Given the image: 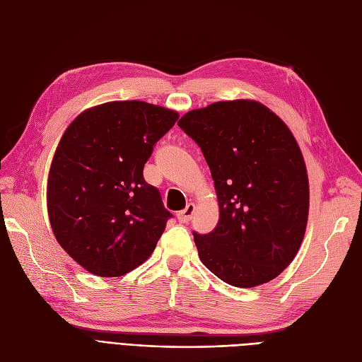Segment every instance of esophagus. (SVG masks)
I'll return each instance as SVG.
<instances>
[{"instance_id":"34e87169","label":"esophagus","mask_w":362,"mask_h":362,"mask_svg":"<svg viewBox=\"0 0 362 362\" xmlns=\"http://www.w3.org/2000/svg\"><path fill=\"white\" fill-rule=\"evenodd\" d=\"M193 214H194V204H189L187 206H185V210H182L177 214V218L181 223H187L192 221Z\"/></svg>"}]
</instances>
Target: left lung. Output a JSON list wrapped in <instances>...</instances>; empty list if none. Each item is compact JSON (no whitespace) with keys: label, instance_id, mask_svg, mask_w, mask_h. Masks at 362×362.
Instances as JSON below:
<instances>
[{"label":"left lung","instance_id":"1","mask_svg":"<svg viewBox=\"0 0 362 362\" xmlns=\"http://www.w3.org/2000/svg\"><path fill=\"white\" fill-rule=\"evenodd\" d=\"M178 127L201 148L217 193V226L193 233L204 266L234 287L275 279L298 254L310 208L308 175L290 128L250 100L192 110Z\"/></svg>","mask_w":362,"mask_h":362}]
</instances>
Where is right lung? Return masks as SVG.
<instances>
[{"label":"right lung","mask_w":362,"mask_h":362,"mask_svg":"<svg viewBox=\"0 0 362 362\" xmlns=\"http://www.w3.org/2000/svg\"><path fill=\"white\" fill-rule=\"evenodd\" d=\"M178 117L144 101H113L64 131L48 175V216L59 245L87 272L122 276L154 252L172 214L144 166Z\"/></svg>","instance_id":"add662e5"}]
</instances>
